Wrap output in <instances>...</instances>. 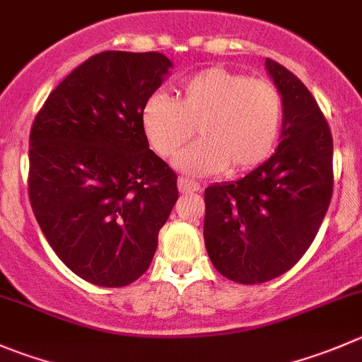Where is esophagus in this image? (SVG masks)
Returning a JSON list of instances; mask_svg holds the SVG:
<instances>
[{"instance_id": "1", "label": "esophagus", "mask_w": 362, "mask_h": 362, "mask_svg": "<svg viewBox=\"0 0 362 362\" xmlns=\"http://www.w3.org/2000/svg\"><path fill=\"white\" fill-rule=\"evenodd\" d=\"M177 185H178V191H180V192H196V191H199L198 182L187 180V178H178Z\"/></svg>"}]
</instances>
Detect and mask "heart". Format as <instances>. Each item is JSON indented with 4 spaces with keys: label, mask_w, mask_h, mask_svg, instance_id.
<instances>
[{
    "label": "heart",
    "mask_w": 362,
    "mask_h": 362,
    "mask_svg": "<svg viewBox=\"0 0 362 362\" xmlns=\"http://www.w3.org/2000/svg\"><path fill=\"white\" fill-rule=\"evenodd\" d=\"M139 120L160 157L177 153L194 127L198 141L173 163L182 173L209 177L228 170L237 175L272 153L281 131L283 100L269 81L214 66L184 81L177 100L152 93Z\"/></svg>",
    "instance_id": "b5f03b06"
}]
</instances>
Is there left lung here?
<instances>
[{
  "label": "left lung",
  "instance_id": "obj_1",
  "mask_svg": "<svg viewBox=\"0 0 362 362\" xmlns=\"http://www.w3.org/2000/svg\"><path fill=\"white\" fill-rule=\"evenodd\" d=\"M283 100L276 152L235 182L205 189L206 252L224 278L256 285L292 269L324 221L332 196V136L303 81L265 59Z\"/></svg>",
  "mask_w": 362,
  "mask_h": 362
}]
</instances>
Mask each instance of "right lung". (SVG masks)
Returning <instances> with one entry per match:
<instances>
[{
    "label": "right lung",
    "instance_id": "1",
    "mask_svg": "<svg viewBox=\"0 0 362 362\" xmlns=\"http://www.w3.org/2000/svg\"><path fill=\"white\" fill-rule=\"evenodd\" d=\"M173 66L156 51H104L47 97L30 134V202L58 258L97 286L145 274L178 199L148 148L141 107Z\"/></svg>",
    "mask_w": 362,
    "mask_h": 362
}]
</instances>
